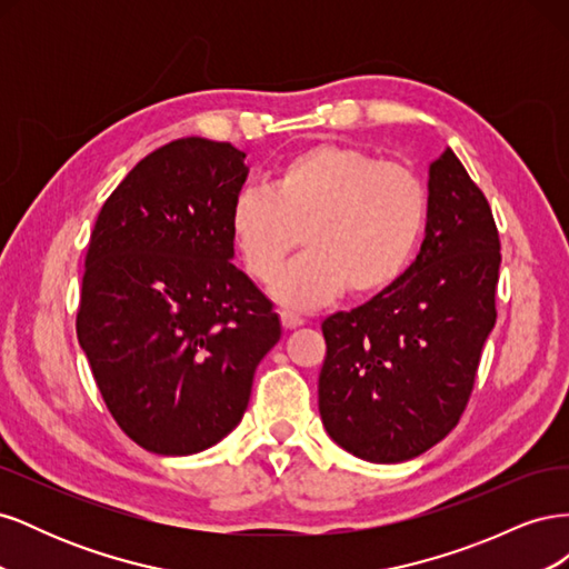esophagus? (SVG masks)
Segmentation results:
<instances>
[{
    "instance_id": "1",
    "label": "esophagus",
    "mask_w": 569,
    "mask_h": 569,
    "mask_svg": "<svg viewBox=\"0 0 569 569\" xmlns=\"http://www.w3.org/2000/svg\"><path fill=\"white\" fill-rule=\"evenodd\" d=\"M280 320H282L284 330H297V327L303 325V318H301V316L289 313V311H282V313H280Z\"/></svg>"
}]
</instances>
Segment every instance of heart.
<instances>
[{
  "label": "heart",
  "instance_id": "obj_1",
  "mask_svg": "<svg viewBox=\"0 0 569 569\" xmlns=\"http://www.w3.org/2000/svg\"><path fill=\"white\" fill-rule=\"evenodd\" d=\"M429 197L416 170L375 153L322 142L287 159L266 189L242 192L230 237L244 270L270 284L283 258L307 253L272 284L287 308L311 311L349 289L372 297L408 270L425 232Z\"/></svg>",
  "mask_w": 569,
  "mask_h": 569
}]
</instances>
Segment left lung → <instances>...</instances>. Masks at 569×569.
Returning <instances> with one entry per match:
<instances>
[{
  "mask_svg": "<svg viewBox=\"0 0 569 569\" xmlns=\"http://www.w3.org/2000/svg\"><path fill=\"white\" fill-rule=\"evenodd\" d=\"M427 187L416 261L363 306L322 322V425L370 462L410 460L451 432L496 325L501 242L491 206L451 149L429 166Z\"/></svg>",
  "mask_w": 569,
  "mask_h": 569,
  "instance_id": "1",
  "label": "left lung"
}]
</instances>
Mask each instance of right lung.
Instances as JSON below:
<instances>
[{
	"label": "right lung",
	"instance_id": "add662e5",
	"mask_svg": "<svg viewBox=\"0 0 569 569\" xmlns=\"http://www.w3.org/2000/svg\"><path fill=\"white\" fill-rule=\"evenodd\" d=\"M247 153L182 137L104 201L84 256L78 341L118 427L159 456L228 437L280 341L272 303L232 266Z\"/></svg>",
	"mask_w": 569,
	"mask_h": 569
}]
</instances>
